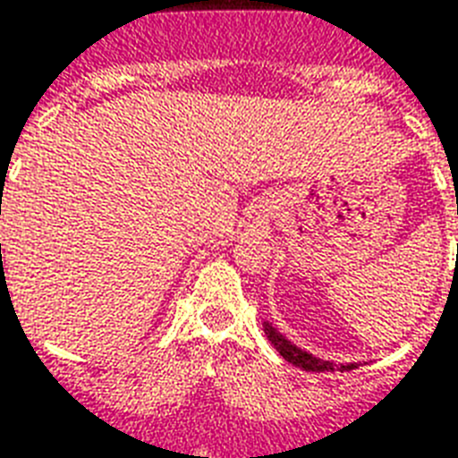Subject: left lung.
Instances as JSON below:
<instances>
[{
	"label": "left lung",
	"mask_w": 458,
	"mask_h": 458,
	"mask_svg": "<svg viewBox=\"0 0 458 458\" xmlns=\"http://www.w3.org/2000/svg\"><path fill=\"white\" fill-rule=\"evenodd\" d=\"M266 330V337L271 340V344L280 352V356L283 359H287V361L293 363V366H297V369L301 370H313V373H326V370H354L359 369V363H347V366H335V363L330 361H323V359H316L313 354H309V352H304V349L294 347L293 342H287L283 335L276 330V327H271L268 323L264 326Z\"/></svg>",
	"instance_id": "8db88e82"
}]
</instances>
